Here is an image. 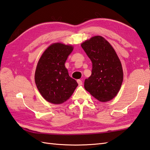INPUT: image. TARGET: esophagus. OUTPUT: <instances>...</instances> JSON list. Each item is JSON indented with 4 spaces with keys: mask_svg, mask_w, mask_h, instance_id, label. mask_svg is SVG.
I'll return each instance as SVG.
<instances>
[{
    "mask_svg": "<svg viewBox=\"0 0 150 150\" xmlns=\"http://www.w3.org/2000/svg\"><path fill=\"white\" fill-rule=\"evenodd\" d=\"M77 82L79 86H81L82 84V81L81 80H80V79H79V80H77Z\"/></svg>",
    "mask_w": 150,
    "mask_h": 150,
    "instance_id": "obj_1",
    "label": "esophagus"
}]
</instances>
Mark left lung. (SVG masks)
Wrapping results in <instances>:
<instances>
[{"label":"left lung","mask_w":150,"mask_h":150,"mask_svg":"<svg viewBox=\"0 0 150 150\" xmlns=\"http://www.w3.org/2000/svg\"><path fill=\"white\" fill-rule=\"evenodd\" d=\"M81 46L92 62L91 75L84 88L92 96L106 103L117 96L123 82L122 64L110 43L101 36L84 41Z\"/></svg>","instance_id":"obj_1"}]
</instances>
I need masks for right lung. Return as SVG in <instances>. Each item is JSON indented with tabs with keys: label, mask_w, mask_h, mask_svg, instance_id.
Segmentation results:
<instances>
[{
	"label": "right lung",
	"mask_w": 150,
	"mask_h": 150,
	"mask_svg": "<svg viewBox=\"0 0 150 150\" xmlns=\"http://www.w3.org/2000/svg\"><path fill=\"white\" fill-rule=\"evenodd\" d=\"M73 50L71 44H51L38 61L35 82L40 95L46 101L60 104L68 100L78 84L69 77L65 62Z\"/></svg>",
	"instance_id": "1"
}]
</instances>
